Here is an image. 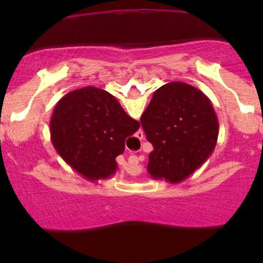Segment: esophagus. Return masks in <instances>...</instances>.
<instances>
[{
  "mask_svg": "<svg viewBox=\"0 0 263 263\" xmlns=\"http://www.w3.org/2000/svg\"><path fill=\"white\" fill-rule=\"evenodd\" d=\"M137 137L140 138V140H143V131H138ZM128 163H129V164H132V165H136V164H137V163H138V158H137V157L132 156L131 158L128 159Z\"/></svg>",
  "mask_w": 263,
  "mask_h": 263,
  "instance_id": "esophagus-1",
  "label": "esophagus"
}]
</instances>
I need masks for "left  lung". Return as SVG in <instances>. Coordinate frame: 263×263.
I'll use <instances>...</instances> for the list:
<instances>
[{
    "mask_svg": "<svg viewBox=\"0 0 263 263\" xmlns=\"http://www.w3.org/2000/svg\"><path fill=\"white\" fill-rule=\"evenodd\" d=\"M141 123L153 146L147 165L153 179L174 184L186 179L206 162L218 141V116L209 98L183 81L157 89Z\"/></svg>",
    "mask_w": 263,
    "mask_h": 263,
    "instance_id": "8db88e82",
    "label": "left lung"
}]
</instances>
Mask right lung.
<instances>
[{
    "label": "right lung",
    "instance_id": "1",
    "mask_svg": "<svg viewBox=\"0 0 263 263\" xmlns=\"http://www.w3.org/2000/svg\"><path fill=\"white\" fill-rule=\"evenodd\" d=\"M49 126L58 155L87 180L96 182L116 173V157L141 125L110 92L86 86L60 99Z\"/></svg>",
    "mask_w": 263,
    "mask_h": 263
}]
</instances>
